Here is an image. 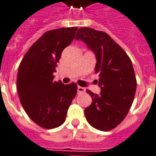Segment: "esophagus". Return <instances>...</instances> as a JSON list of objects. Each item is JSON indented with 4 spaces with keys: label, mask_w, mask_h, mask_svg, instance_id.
Segmentation results:
<instances>
[{
    "label": "esophagus",
    "mask_w": 156,
    "mask_h": 156,
    "mask_svg": "<svg viewBox=\"0 0 156 156\" xmlns=\"http://www.w3.org/2000/svg\"><path fill=\"white\" fill-rule=\"evenodd\" d=\"M84 88L83 87H81V86H78V93H83L84 92Z\"/></svg>",
    "instance_id": "34e87169"
}]
</instances>
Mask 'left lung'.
Segmentation results:
<instances>
[{"instance_id":"8db88e82","label":"left lung","mask_w":156,"mask_h":156,"mask_svg":"<svg viewBox=\"0 0 156 156\" xmlns=\"http://www.w3.org/2000/svg\"><path fill=\"white\" fill-rule=\"evenodd\" d=\"M76 40L83 41L97 58L95 73L101 92L87 90L92 103L84 110L91 126L102 131L115 129L126 117L136 90V78L129 57L110 35L90 27L78 29Z\"/></svg>"}]
</instances>
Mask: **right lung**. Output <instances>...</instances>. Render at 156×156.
<instances>
[{"instance_id": "add662e5", "label": "right lung", "mask_w": 156, "mask_h": 156, "mask_svg": "<svg viewBox=\"0 0 156 156\" xmlns=\"http://www.w3.org/2000/svg\"><path fill=\"white\" fill-rule=\"evenodd\" d=\"M78 27L46 32L27 51L17 74V90L26 113L39 126L54 129L64 123L78 86L53 81L63 50L74 40Z\"/></svg>"}]
</instances>
